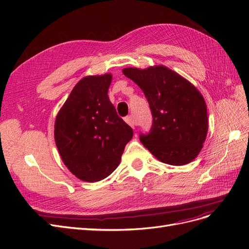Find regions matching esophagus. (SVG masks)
I'll list each match as a JSON object with an SVG mask.
<instances>
[{
  "instance_id": "esophagus-1",
  "label": "esophagus",
  "mask_w": 249,
  "mask_h": 249,
  "mask_svg": "<svg viewBox=\"0 0 249 249\" xmlns=\"http://www.w3.org/2000/svg\"><path fill=\"white\" fill-rule=\"evenodd\" d=\"M124 120H125V123H126L127 124H129L130 126H132V127H135V125H136V124H135V120H134V118H133L132 115L126 116V117L124 118Z\"/></svg>"
}]
</instances>
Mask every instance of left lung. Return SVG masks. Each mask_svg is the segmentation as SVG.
Segmentation results:
<instances>
[{"label": "left lung", "instance_id": "1", "mask_svg": "<svg viewBox=\"0 0 249 249\" xmlns=\"http://www.w3.org/2000/svg\"><path fill=\"white\" fill-rule=\"evenodd\" d=\"M123 72L141 88L152 111V127L139 136L142 144L163 163L179 166L193 161L208 132L207 105L200 92L163 65L127 67Z\"/></svg>", "mask_w": 249, "mask_h": 249}]
</instances>
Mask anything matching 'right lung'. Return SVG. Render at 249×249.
Listing matches in <instances>:
<instances>
[{"mask_svg": "<svg viewBox=\"0 0 249 249\" xmlns=\"http://www.w3.org/2000/svg\"><path fill=\"white\" fill-rule=\"evenodd\" d=\"M111 80L110 73L80 80L56 117L59 154L71 172L85 182L110 176L133 137L132 127L109 100Z\"/></svg>", "mask_w": 249, "mask_h": 249, "instance_id": "1", "label": "right lung"}]
</instances>
